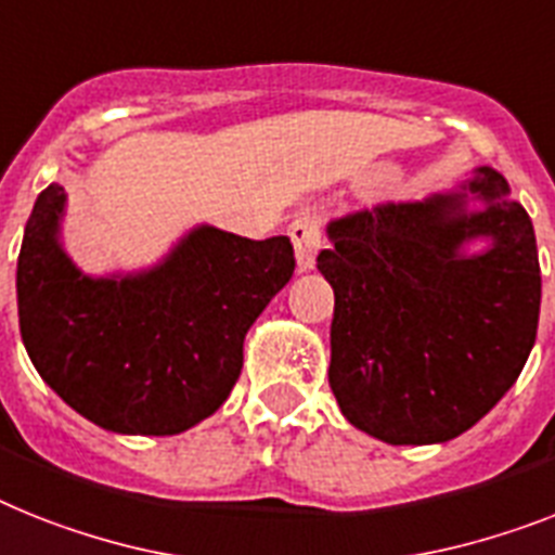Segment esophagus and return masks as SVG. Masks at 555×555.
Returning a JSON list of instances; mask_svg holds the SVG:
<instances>
[{"label":"esophagus","mask_w":555,"mask_h":555,"mask_svg":"<svg viewBox=\"0 0 555 555\" xmlns=\"http://www.w3.org/2000/svg\"><path fill=\"white\" fill-rule=\"evenodd\" d=\"M288 237H292V244H295V258H297V269L300 272H309L314 269V260H318V251L323 246L320 241V218L314 212H304L297 215L292 227H288Z\"/></svg>","instance_id":"1"}]
</instances>
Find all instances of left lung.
<instances>
[{
  "mask_svg": "<svg viewBox=\"0 0 555 555\" xmlns=\"http://www.w3.org/2000/svg\"><path fill=\"white\" fill-rule=\"evenodd\" d=\"M496 169L460 192L379 204L326 227L332 386L343 416L388 446L460 437L496 405L535 343L542 272L530 215ZM482 199L476 214L467 198ZM476 236L489 249L465 256Z\"/></svg>",
  "mask_w": 555,
  "mask_h": 555,
  "instance_id": "left-lung-1",
  "label": "left lung"
}]
</instances>
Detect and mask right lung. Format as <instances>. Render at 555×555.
Masks as SVG:
<instances>
[{
    "label": "right lung",
    "mask_w": 555,
    "mask_h": 555,
    "mask_svg": "<svg viewBox=\"0 0 555 555\" xmlns=\"http://www.w3.org/2000/svg\"><path fill=\"white\" fill-rule=\"evenodd\" d=\"M64 186L34 204L22 237L20 328L36 371L73 411L116 434L169 437L221 409L244 337L295 272L286 235L198 227L158 267L87 278L59 244Z\"/></svg>",
    "instance_id": "add662e5"
}]
</instances>
